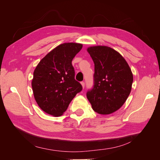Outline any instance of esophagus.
<instances>
[{
  "instance_id": "34e87169",
  "label": "esophagus",
  "mask_w": 160,
  "mask_h": 160,
  "mask_svg": "<svg viewBox=\"0 0 160 160\" xmlns=\"http://www.w3.org/2000/svg\"><path fill=\"white\" fill-rule=\"evenodd\" d=\"M81 83L82 86H83V88H85V82H84V81H82Z\"/></svg>"
}]
</instances>
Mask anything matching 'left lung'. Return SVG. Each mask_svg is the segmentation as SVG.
<instances>
[{"label":"left lung","instance_id":"8db88e82","mask_svg":"<svg viewBox=\"0 0 160 160\" xmlns=\"http://www.w3.org/2000/svg\"><path fill=\"white\" fill-rule=\"evenodd\" d=\"M88 51L95 72L93 88L87 92V98L95 112L112 113L124 104L132 90V71L124 58L110 47H91Z\"/></svg>","mask_w":160,"mask_h":160}]
</instances>
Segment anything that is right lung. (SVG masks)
<instances>
[{
	"instance_id": "right-lung-1",
	"label": "right lung",
	"mask_w": 160,
	"mask_h": 160,
	"mask_svg": "<svg viewBox=\"0 0 160 160\" xmlns=\"http://www.w3.org/2000/svg\"><path fill=\"white\" fill-rule=\"evenodd\" d=\"M79 43H63L41 60L33 73L32 88L40 108L55 117L67 110L72 99L83 89L75 79L72 60L82 49Z\"/></svg>"
}]
</instances>
